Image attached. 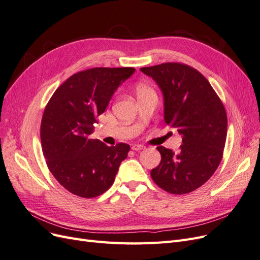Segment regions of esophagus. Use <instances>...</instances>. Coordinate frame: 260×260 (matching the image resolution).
Listing matches in <instances>:
<instances>
[{
	"instance_id": "esophagus-1",
	"label": "esophagus",
	"mask_w": 260,
	"mask_h": 260,
	"mask_svg": "<svg viewBox=\"0 0 260 260\" xmlns=\"http://www.w3.org/2000/svg\"><path fill=\"white\" fill-rule=\"evenodd\" d=\"M131 148L133 149V151H142V149H144L145 147L141 144H135V145H132Z\"/></svg>"
}]
</instances>
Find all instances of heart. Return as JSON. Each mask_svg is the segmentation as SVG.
<instances>
[{
	"label": "heart",
	"instance_id": "1",
	"mask_svg": "<svg viewBox=\"0 0 260 260\" xmlns=\"http://www.w3.org/2000/svg\"><path fill=\"white\" fill-rule=\"evenodd\" d=\"M136 91H137L138 96H141V95H144V94L154 92L153 89L151 88V86L147 85V84H144V83H139V84L137 85Z\"/></svg>",
	"mask_w": 260,
	"mask_h": 260
}]
</instances>
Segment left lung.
Returning a JSON list of instances; mask_svg holds the SVG:
<instances>
[{"mask_svg":"<svg viewBox=\"0 0 260 260\" xmlns=\"http://www.w3.org/2000/svg\"><path fill=\"white\" fill-rule=\"evenodd\" d=\"M141 72L159 85L165 121L182 137L180 151L157 146L160 164L151 177L162 190L186 194L207 182L222 159L226 139L225 108L199 70L181 62L143 67Z\"/></svg>","mask_w":260,"mask_h":260,"instance_id":"1","label":"left lung"}]
</instances>
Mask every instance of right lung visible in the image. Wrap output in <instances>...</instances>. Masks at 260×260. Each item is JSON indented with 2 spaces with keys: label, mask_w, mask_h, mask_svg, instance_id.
I'll list each match as a JSON object with an SVG mask.
<instances>
[{
  "label": "right lung",
  "mask_w": 260,
  "mask_h": 260,
  "mask_svg": "<svg viewBox=\"0 0 260 260\" xmlns=\"http://www.w3.org/2000/svg\"><path fill=\"white\" fill-rule=\"evenodd\" d=\"M135 70L95 67L78 72L46 104L40 128L42 152L52 175L68 192L93 199L114 183L130 146H107L90 136L116 89Z\"/></svg>",
  "instance_id": "obj_1"
}]
</instances>
